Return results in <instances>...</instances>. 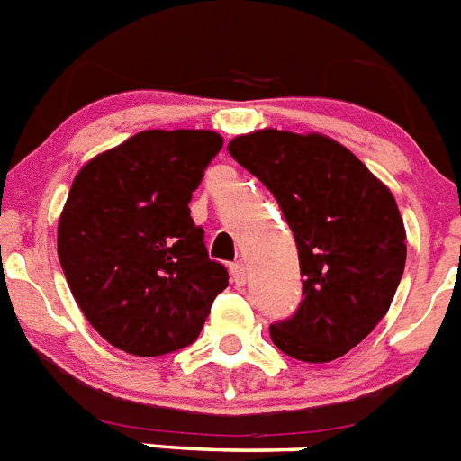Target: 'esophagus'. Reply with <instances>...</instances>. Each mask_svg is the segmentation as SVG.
Segmentation results:
<instances>
[{"label": "esophagus", "mask_w": 461, "mask_h": 461, "mask_svg": "<svg viewBox=\"0 0 461 461\" xmlns=\"http://www.w3.org/2000/svg\"><path fill=\"white\" fill-rule=\"evenodd\" d=\"M230 272H231V284H234V285L246 284V278H249V267L243 265L241 260L234 262V265L230 267Z\"/></svg>", "instance_id": "34e87169"}]
</instances>
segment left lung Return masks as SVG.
Listing matches in <instances>:
<instances>
[{
	"label": "left lung",
	"mask_w": 461,
	"mask_h": 461,
	"mask_svg": "<svg viewBox=\"0 0 461 461\" xmlns=\"http://www.w3.org/2000/svg\"><path fill=\"white\" fill-rule=\"evenodd\" d=\"M227 149L276 196L297 243L304 300L295 316L269 326L272 342L297 361H335L368 338L401 284L396 199L328 135L262 129Z\"/></svg>",
	"instance_id": "left-lung-1"
}]
</instances>
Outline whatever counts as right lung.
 <instances>
[{"label":"right lung","mask_w":461,"mask_h":461,"mask_svg":"<svg viewBox=\"0 0 461 461\" xmlns=\"http://www.w3.org/2000/svg\"><path fill=\"white\" fill-rule=\"evenodd\" d=\"M215 131H142L81 166L58 220V258L100 338L161 356L199 338L230 285L189 215L192 192L220 152Z\"/></svg>","instance_id":"right-lung-1"}]
</instances>
